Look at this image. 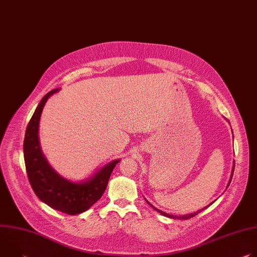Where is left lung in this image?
I'll return each instance as SVG.
<instances>
[{"mask_svg":"<svg viewBox=\"0 0 257 257\" xmlns=\"http://www.w3.org/2000/svg\"><path fill=\"white\" fill-rule=\"evenodd\" d=\"M233 173H234V169H233V172H232V176H233ZM232 176H231V180H232ZM231 180H230V182H231ZM230 182H229V185H230ZM228 185V186H229ZM146 201H148V200H146ZM148 203L152 206V207H154V209L155 210H157V211H159L161 214H163V215H165V216H168V217H171V218H178V219H188V218H191V217H193V216H195L196 214H198L199 212H201L203 209H205L207 206H209V205H207V206H205V207H203L202 209H199V210H197L196 212H193V213H190V214H185V215H173V214H169V213H166V212H164V211H162V210H160V209H158L157 207H155V206H153L149 201H148Z\"/></svg>","mask_w":257,"mask_h":257,"instance_id":"8db88e82","label":"left lung"}]
</instances>
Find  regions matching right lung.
Segmentation results:
<instances>
[{
  "instance_id": "1",
  "label": "right lung",
  "mask_w": 257,
  "mask_h": 257,
  "mask_svg": "<svg viewBox=\"0 0 257 257\" xmlns=\"http://www.w3.org/2000/svg\"><path fill=\"white\" fill-rule=\"evenodd\" d=\"M58 88L48 92L36 107L25 132L23 153L30 185L43 202L67 214H78L92 206L103 194L109 177L120 162L112 161L84 182L75 183L60 176L47 162L39 140V124L43 108Z\"/></svg>"
}]
</instances>
